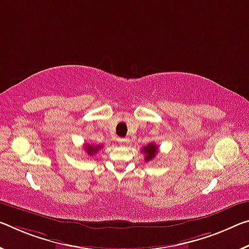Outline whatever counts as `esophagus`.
I'll return each mask as SVG.
<instances>
[{"mask_svg":"<svg viewBox=\"0 0 249 249\" xmlns=\"http://www.w3.org/2000/svg\"><path fill=\"white\" fill-rule=\"evenodd\" d=\"M128 142H129L128 139H118V143H120V145H122V146L127 145Z\"/></svg>","mask_w":249,"mask_h":249,"instance_id":"obj_1","label":"esophagus"}]
</instances>
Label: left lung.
I'll use <instances>...</instances> for the list:
<instances>
[{
    "instance_id": "8db88e82",
    "label": "left lung",
    "mask_w": 249,
    "mask_h": 249,
    "mask_svg": "<svg viewBox=\"0 0 249 249\" xmlns=\"http://www.w3.org/2000/svg\"><path fill=\"white\" fill-rule=\"evenodd\" d=\"M142 152H143L144 155H145V157H144L145 161H149L156 156L157 152H159V147H157L155 143H149V144L146 145L145 147H143Z\"/></svg>"
}]
</instances>
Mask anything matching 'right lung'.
<instances>
[{"instance_id":"right-lung-1","label":"right lung","mask_w":249,"mask_h":249,"mask_svg":"<svg viewBox=\"0 0 249 249\" xmlns=\"http://www.w3.org/2000/svg\"><path fill=\"white\" fill-rule=\"evenodd\" d=\"M85 151L88 152V154L89 156H93V155H95V154L97 153V151L98 149H101L102 148V145H94V144H86L85 145Z\"/></svg>"}]
</instances>
